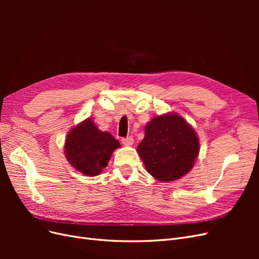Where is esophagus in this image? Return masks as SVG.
I'll list each match as a JSON object with an SVG mask.
<instances>
[{
	"label": "esophagus",
	"mask_w": 259,
	"mask_h": 259,
	"mask_svg": "<svg viewBox=\"0 0 259 259\" xmlns=\"http://www.w3.org/2000/svg\"><path fill=\"white\" fill-rule=\"evenodd\" d=\"M122 144L124 146H132L133 144H134V139H133L132 136H128L126 138H122Z\"/></svg>",
	"instance_id": "esophagus-1"
}]
</instances>
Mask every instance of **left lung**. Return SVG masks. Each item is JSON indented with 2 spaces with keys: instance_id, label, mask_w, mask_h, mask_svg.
Instances as JSON below:
<instances>
[{
  "instance_id": "obj_1",
  "label": "left lung",
  "mask_w": 259,
  "mask_h": 259,
  "mask_svg": "<svg viewBox=\"0 0 259 259\" xmlns=\"http://www.w3.org/2000/svg\"><path fill=\"white\" fill-rule=\"evenodd\" d=\"M199 151L197 133L177 113L153 117L137 146L148 173L162 183L174 182L190 171Z\"/></svg>"
}]
</instances>
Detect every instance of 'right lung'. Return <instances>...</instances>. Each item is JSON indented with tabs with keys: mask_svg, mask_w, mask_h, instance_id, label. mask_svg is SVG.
I'll use <instances>...</instances> for the list:
<instances>
[{
	"mask_svg": "<svg viewBox=\"0 0 259 259\" xmlns=\"http://www.w3.org/2000/svg\"><path fill=\"white\" fill-rule=\"evenodd\" d=\"M121 145L108 132H101L92 119L77 124L67 135L65 154L69 163L85 176H97Z\"/></svg>",
	"mask_w": 259,
	"mask_h": 259,
	"instance_id": "add662e5",
	"label": "right lung"
}]
</instances>
